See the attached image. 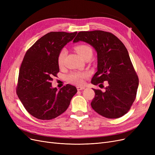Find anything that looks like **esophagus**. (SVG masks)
<instances>
[{
    "label": "esophagus",
    "instance_id": "obj_1",
    "mask_svg": "<svg viewBox=\"0 0 155 155\" xmlns=\"http://www.w3.org/2000/svg\"><path fill=\"white\" fill-rule=\"evenodd\" d=\"M85 88V87H77V90L78 91H81L83 90V89Z\"/></svg>",
    "mask_w": 155,
    "mask_h": 155
}]
</instances>
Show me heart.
Returning a JSON list of instances; mask_svg holds the SVG:
<instances>
[{
  "instance_id": "heart-1",
  "label": "heart",
  "mask_w": 155,
  "mask_h": 155,
  "mask_svg": "<svg viewBox=\"0 0 155 155\" xmlns=\"http://www.w3.org/2000/svg\"><path fill=\"white\" fill-rule=\"evenodd\" d=\"M75 50L78 55L83 59H85L87 56H92V50L90 46L87 45H79L75 46ZM67 54V50L62 49L58 56V66L61 67L64 64V59ZM88 76V73L86 72H73L69 74L67 76V81L71 83L76 84L78 85H83L84 79Z\"/></svg>"
}]
</instances>
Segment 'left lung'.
Here are the masks:
<instances>
[{"label":"left lung","instance_id":"obj_1","mask_svg":"<svg viewBox=\"0 0 155 155\" xmlns=\"http://www.w3.org/2000/svg\"><path fill=\"white\" fill-rule=\"evenodd\" d=\"M83 41L97 52V71L91 83L94 85L107 81L105 92L94 89L91 107L107 118H118L130 109L137 96L139 80L128 51L118 37L101 30L79 31L74 43Z\"/></svg>","mask_w":155,"mask_h":155}]
</instances>
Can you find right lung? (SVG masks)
<instances>
[{"mask_svg": "<svg viewBox=\"0 0 155 155\" xmlns=\"http://www.w3.org/2000/svg\"><path fill=\"white\" fill-rule=\"evenodd\" d=\"M77 31H51L27 50L18 74L17 94L26 110L35 118L49 120L66 110L76 87L67 84L58 91L51 81L59 72L58 56Z\"/></svg>", "mask_w": 155, "mask_h": 155, "instance_id": "right-lung-1", "label": "right lung"}]
</instances>
